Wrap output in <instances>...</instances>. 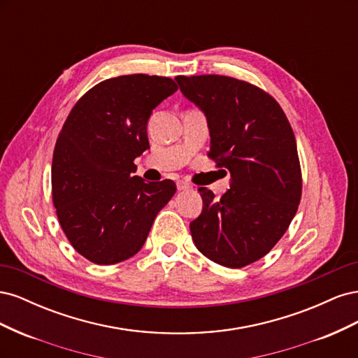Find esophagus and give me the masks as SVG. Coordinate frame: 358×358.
Listing matches in <instances>:
<instances>
[{"label": "esophagus", "instance_id": "1", "mask_svg": "<svg viewBox=\"0 0 358 358\" xmlns=\"http://www.w3.org/2000/svg\"><path fill=\"white\" fill-rule=\"evenodd\" d=\"M178 189H179V191H187V189H191V185H189L188 182L178 180Z\"/></svg>", "mask_w": 358, "mask_h": 358}]
</instances>
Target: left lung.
<instances>
[{
  "mask_svg": "<svg viewBox=\"0 0 358 358\" xmlns=\"http://www.w3.org/2000/svg\"><path fill=\"white\" fill-rule=\"evenodd\" d=\"M180 92L204 113L209 157L230 171V188L215 199L199 188L203 210L189 224L199 251L241 268L264 257L297 212L301 171L296 137L273 96L227 76H178Z\"/></svg>",
  "mask_w": 358,
  "mask_h": 358,
  "instance_id": "1",
  "label": "left lung"
}]
</instances>
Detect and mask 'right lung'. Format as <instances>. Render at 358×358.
<instances>
[{
  "label": "right lung",
  "instance_id": "right-lung-1",
  "mask_svg": "<svg viewBox=\"0 0 358 358\" xmlns=\"http://www.w3.org/2000/svg\"><path fill=\"white\" fill-rule=\"evenodd\" d=\"M178 91L169 78L129 74L95 85L76 103L53 150L52 197L73 248L95 264L136 255L175 182L133 176L149 148L148 121Z\"/></svg>",
  "mask_w": 358,
  "mask_h": 358
}]
</instances>
